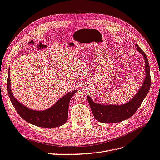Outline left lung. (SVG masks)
Returning <instances> with one entry per match:
<instances>
[{
	"mask_svg": "<svg viewBox=\"0 0 160 160\" xmlns=\"http://www.w3.org/2000/svg\"><path fill=\"white\" fill-rule=\"evenodd\" d=\"M137 50L143 55L145 63V78L143 84L138 92L128 102L121 105L114 104H102L94 102L89 96L87 99L93 115L96 120L104 123H115L125 121L134 115L141 104L149 92L151 87V76L148 58L145 52L138 44H135Z\"/></svg>",
	"mask_w": 160,
	"mask_h": 160,
	"instance_id": "8db88e82",
	"label": "left lung"
}]
</instances>
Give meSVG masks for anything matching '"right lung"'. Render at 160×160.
<instances>
[{
	"label": "right lung",
	"mask_w": 160,
	"mask_h": 160,
	"mask_svg": "<svg viewBox=\"0 0 160 160\" xmlns=\"http://www.w3.org/2000/svg\"><path fill=\"white\" fill-rule=\"evenodd\" d=\"M8 73L7 80V90L9 98L15 107V110L23 118L25 121L32 125H36L44 128H53V127H60L64 125L67 121L68 117V107L71 98L76 92V90L68 92L58 102L53 104V106L44 111H35L26 107L23 104L15 98L13 96L11 89V80L10 72Z\"/></svg>",
	"instance_id": "add662e5"
}]
</instances>
